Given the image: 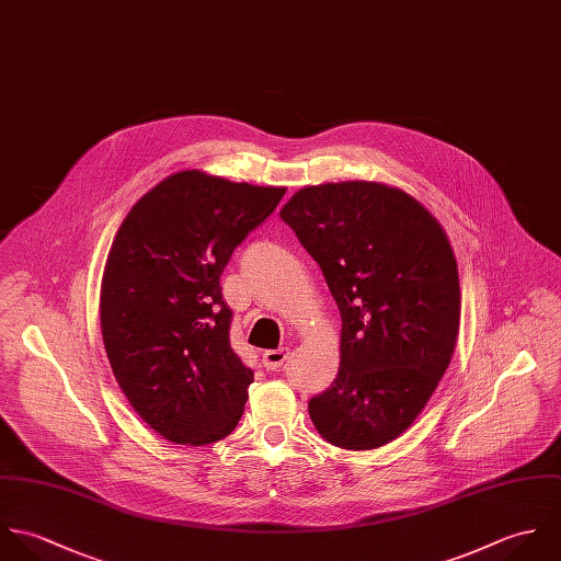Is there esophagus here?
Listing matches in <instances>:
<instances>
[{
    "instance_id": "1",
    "label": "esophagus",
    "mask_w": 561,
    "mask_h": 561,
    "mask_svg": "<svg viewBox=\"0 0 561 561\" xmlns=\"http://www.w3.org/2000/svg\"><path fill=\"white\" fill-rule=\"evenodd\" d=\"M290 355L288 346H279V348H268L262 353V364L266 370H277Z\"/></svg>"
}]
</instances>
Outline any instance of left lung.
I'll use <instances>...</instances> for the list:
<instances>
[{
	"instance_id": "8db88e82",
	"label": "left lung",
	"mask_w": 561,
	"mask_h": 561,
	"mask_svg": "<svg viewBox=\"0 0 561 561\" xmlns=\"http://www.w3.org/2000/svg\"><path fill=\"white\" fill-rule=\"evenodd\" d=\"M336 299L340 368L310 399L317 432L383 447L427 405L455 351L459 277L447 233L408 193L377 182L306 186L279 210Z\"/></svg>"
}]
</instances>
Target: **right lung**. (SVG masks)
<instances>
[{
  "label": "right lung",
  "instance_id": "obj_1",
  "mask_svg": "<svg viewBox=\"0 0 561 561\" xmlns=\"http://www.w3.org/2000/svg\"><path fill=\"white\" fill-rule=\"evenodd\" d=\"M284 193L180 171L114 236L100 297L106 353L129 405L175 445L217 443L244 412L253 370L229 344L221 273Z\"/></svg>",
  "mask_w": 561,
  "mask_h": 561
}]
</instances>
